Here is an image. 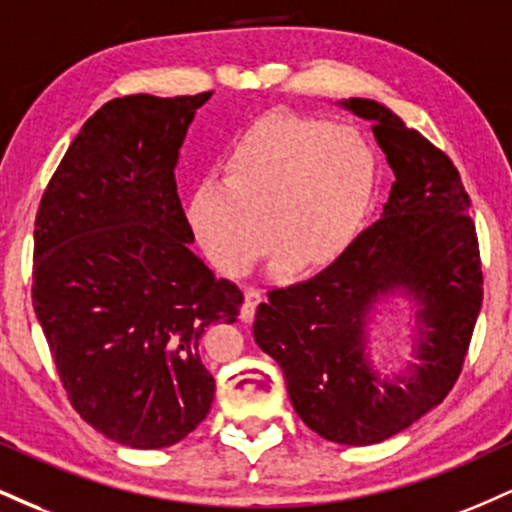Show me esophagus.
<instances>
[{
    "label": "esophagus",
    "instance_id": "1",
    "mask_svg": "<svg viewBox=\"0 0 512 512\" xmlns=\"http://www.w3.org/2000/svg\"><path fill=\"white\" fill-rule=\"evenodd\" d=\"M260 303H262V293L252 286L245 288V303L240 307V319H243V322H250V319L255 317V310Z\"/></svg>",
    "mask_w": 512,
    "mask_h": 512
}]
</instances>
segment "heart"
<instances>
[{
	"label": "heart",
	"instance_id": "heart-1",
	"mask_svg": "<svg viewBox=\"0 0 512 512\" xmlns=\"http://www.w3.org/2000/svg\"><path fill=\"white\" fill-rule=\"evenodd\" d=\"M374 178L377 157L360 131L272 114L233 143L224 178L197 183L188 219L226 274L248 272L267 250L269 231L293 267H317L353 243Z\"/></svg>",
	"mask_w": 512,
	"mask_h": 512
}]
</instances>
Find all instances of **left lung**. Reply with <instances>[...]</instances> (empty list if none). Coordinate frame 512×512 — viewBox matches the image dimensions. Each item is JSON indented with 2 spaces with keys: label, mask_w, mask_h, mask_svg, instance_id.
<instances>
[{
  "label": "left lung",
  "mask_w": 512,
  "mask_h": 512,
  "mask_svg": "<svg viewBox=\"0 0 512 512\" xmlns=\"http://www.w3.org/2000/svg\"><path fill=\"white\" fill-rule=\"evenodd\" d=\"M372 121L396 174L384 214L324 272L272 288L257 307V346L286 377L307 427L326 441L369 446L439 405L463 372L484 298L470 195L451 157L372 100L343 102ZM403 287L425 305L421 365L379 380L361 353V326L381 292Z\"/></svg>",
  "instance_id": "1"
}]
</instances>
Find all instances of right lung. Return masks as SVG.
Instances as JSON below:
<instances>
[{
    "label": "right lung",
    "mask_w": 512,
    "mask_h": 512,
    "mask_svg": "<svg viewBox=\"0 0 512 512\" xmlns=\"http://www.w3.org/2000/svg\"><path fill=\"white\" fill-rule=\"evenodd\" d=\"M212 92L131 95L80 128L35 217L33 307L73 410L131 448L178 443L207 417L200 338L243 293L193 243L178 147Z\"/></svg>",
    "instance_id": "1"
}]
</instances>
